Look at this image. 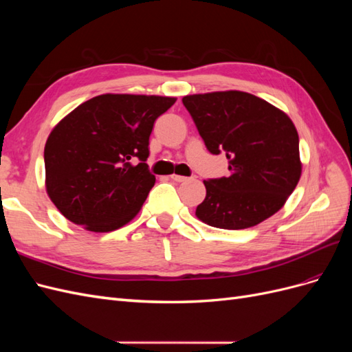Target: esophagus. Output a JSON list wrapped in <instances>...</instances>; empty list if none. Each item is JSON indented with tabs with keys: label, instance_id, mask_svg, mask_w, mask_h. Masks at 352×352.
I'll list each match as a JSON object with an SVG mask.
<instances>
[{
	"label": "esophagus",
	"instance_id": "esophagus-1",
	"mask_svg": "<svg viewBox=\"0 0 352 352\" xmlns=\"http://www.w3.org/2000/svg\"><path fill=\"white\" fill-rule=\"evenodd\" d=\"M170 177H172V180H175V182H186V180L189 179L186 176H180V175H172Z\"/></svg>",
	"mask_w": 352,
	"mask_h": 352
}]
</instances>
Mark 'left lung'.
<instances>
[{
    "instance_id": "obj_1",
    "label": "left lung",
    "mask_w": 352,
    "mask_h": 352,
    "mask_svg": "<svg viewBox=\"0 0 352 352\" xmlns=\"http://www.w3.org/2000/svg\"><path fill=\"white\" fill-rule=\"evenodd\" d=\"M182 102L211 154L226 153L229 176L204 180L195 216L208 226L239 230L278 212L300 182V138L289 116L252 94L219 91Z\"/></svg>"
}]
</instances>
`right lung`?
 I'll return each mask as SVG.
<instances>
[{"label": "right lung", "mask_w": 352, "mask_h": 352, "mask_svg": "<svg viewBox=\"0 0 352 352\" xmlns=\"http://www.w3.org/2000/svg\"><path fill=\"white\" fill-rule=\"evenodd\" d=\"M175 102L102 94L61 119L44 150L47 194L61 214L97 233L129 223L155 184L145 163L154 122Z\"/></svg>", "instance_id": "right-lung-1"}]
</instances>
